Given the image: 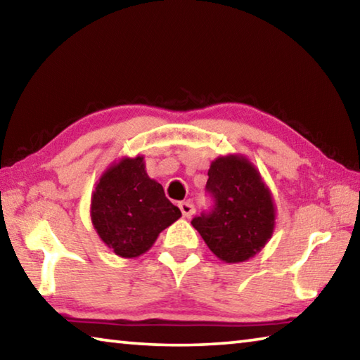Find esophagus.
I'll return each instance as SVG.
<instances>
[{"mask_svg":"<svg viewBox=\"0 0 360 360\" xmlns=\"http://www.w3.org/2000/svg\"><path fill=\"white\" fill-rule=\"evenodd\" d=\"M179 210L182 212V216L187 217V219L191 217L193 212H195V208H193V205L191 202H181L179 203Z\"/></svg>","mask_w":360,"mask_h":360,"instance_id":"1","label":"esophagus"}]
</instances>
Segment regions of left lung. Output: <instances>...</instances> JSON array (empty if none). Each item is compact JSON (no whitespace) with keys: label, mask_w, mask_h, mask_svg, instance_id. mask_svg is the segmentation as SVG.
Here are the masks:
<instances>
[{"label":"left lung","mask_w":360,"mask_h":360,"mask_svg":"<svg viewBox=\"0 0 360 360\" xmlns=\"http://www.w3.org/2000/svg\"><path fill=\"white\" fill-rule=\"evenodd\" d=\"M206 191L214 198L208 214L195 217L211 252L225 264L246 262L265 248L275 230L276 208L259 169L241 154L211 162Z\"/></svg>","instance_id":"left-lung-1"}]
</instances>
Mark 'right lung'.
<instances>
[{
	"mask_svg": "<svg viewBox=\"0 0 360 360\" xmlns=\"http://www.w3.org/2000/svg\"><path fill=\"white\" fill-rule=\"evenodd\" d=\"M90 217L101 241L122 259L148 252L162 230L181 217L162 184L146 173L144 157H122L101 174Z\"/></svg>",
	"mask_w": 360,
	"mask_h": 360,
	"instance_id": "obj_1",
	"label": "right lung"
}]
</instances>
